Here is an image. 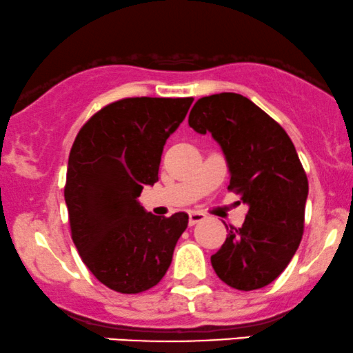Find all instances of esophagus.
I'll list each match as a JSON object with an SVG mask.
<instances>
[{"mask_svg": "<svg viewBox=\"0 0 353 353\" xmlns=\"http://www.w3.org/2000/svg\"><path fill=\"white\" fill-rule=\"evenodd\" d=\"M203 219H205V214H202V212H197V210L190 212V214H189V225H195V223L202 222Z\"/></svg>", "mask_w": 353, "mask_h": 353, "instance_id": "obj_1", "label": "esophagus"}]
</instances>
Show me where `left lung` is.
<instances>
[{
  "label": "left lung",
  "mask_w": 353,
  "mask_h": 353,
  "mask_svg": "<svg viewBox=\"0 0 353 353\" xmlns=\"http://www.w3.org/2000/svg\"><path fill=\"white\" fill-rule=\"evenodd\" d=\"M189 126L212 133L220 144L230 171L228 190L248 205L245 223L230 227L212 266L235 290L268 286L290 265L304 232L309 184L294 144L281 125L240 93L199 99Z\"/></svg>",
  "instance_id": "left-lung-1"
}]
</instances>
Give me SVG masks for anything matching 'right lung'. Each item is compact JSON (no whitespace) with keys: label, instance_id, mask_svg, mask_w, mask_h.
<instances>
[{"label":"right lung","instance_id":"obj_1","mask_svg":"<svg viewBox=\"0 0 353 353\" xmlns=\"http://www.w3.org/2000/svg\"><path fill=\"white\" fill-rule=\"evenodd\" d=\"M194 99H123L97 112L72 144L63 189L72 240L101 284L121 294L156 286L189 215L158 217L139 205L158 181L165 139Z\"/></svg>","mask_w":353,"mask_h":353}]
</instances>
